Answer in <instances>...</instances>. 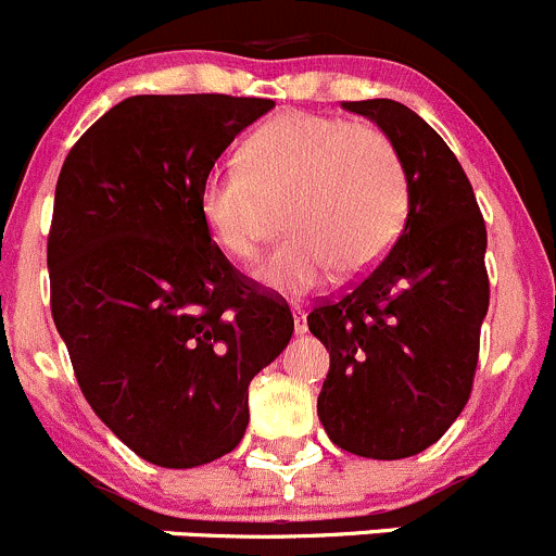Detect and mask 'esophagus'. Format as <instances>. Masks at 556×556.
<instances>
[{"instance_id":"1","label":"esophagus","mask_w":556,"mask_h":556,"mask_svg":"<svg viewBox=\"0 0 556 556\" xmlns=\"http://www.w3.org/2000/svg\"><path fill=\"white\" fill-rule=\"evenodd\" d=\"M293 323H295V333H306L309 330V325H306V312L301 309V306H293Z\"/></svg>"}]
</instances>
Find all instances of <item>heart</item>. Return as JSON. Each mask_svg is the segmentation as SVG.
<instances>
[{
	"label": "heart",
	"instance_id": "obj_1",
	"mask_svg": "<svg viewBox=\"0 0 556 556\" xmlns=\"http://www.w3.org/2000/svg\"><path fill=\"white\" fill-rule=\"evenodd\" d=\"M285 199L290 237L257 277L279 293L317 288L333 266L371 268L406 223L408 174L382 128L336 115L285 112L242 144L239 166H217L199 185V215L239 263L261 255L268 204Z\"/></svg>",
	"mask_w": 556,
	"mask_h": 556
}]
</instances>
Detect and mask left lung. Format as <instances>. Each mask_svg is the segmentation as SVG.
I'll return each instance as SVG.
<instances>
[{
  "label": "left lung",
  "mask_w": 556,
  "mask_h": 556,
  "mask_svg": "<svg viewBox=\"0 0 556 556\" xmlns=\"http://www.w3.org/2000/svg\"><path fill=\"white\" fill-rule=\"evenodd\" d=\"M341 106L392 139L412 201L387 257L306 317L330 352L317 414L344 452L401 459L435 444L473 390L490 306L486 226L457 155L417 112L392 99Z\"/></svg>",
  "instance_id": "1"
}]
</instances>
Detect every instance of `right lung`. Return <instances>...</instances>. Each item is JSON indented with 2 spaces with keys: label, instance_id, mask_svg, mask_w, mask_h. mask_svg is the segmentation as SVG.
<instances>
[{
  "label": "right lung",
  "instance_id": "right-lung-1",
  "mask_svg": "<svg viewBox=\"0 0 556 556\" xmlns=\"http://www.w3.org/2000/svg\"><path fill=\"white\" fill-rule=\"evenodd\" d=\"M271 106L123 99L72 144L55 182L53 323L97 417L161 468L237 450L247 387L293 336L290 306L244 277L199 215L204 174Z\"/></svg>",
  "mask_w": 556,
  "mask_h": 556
}]
</instances>
